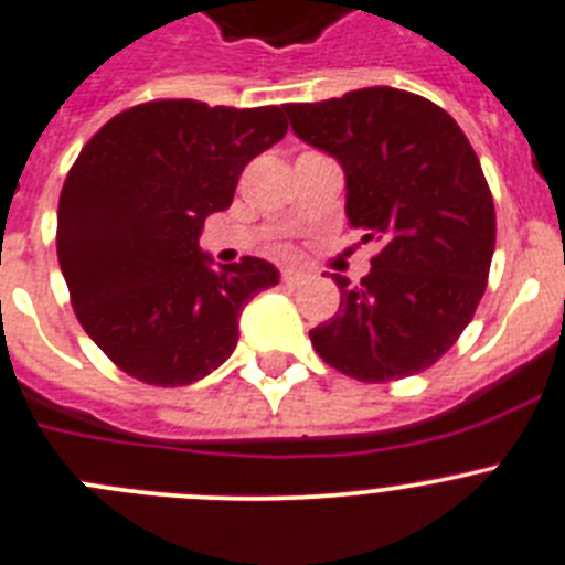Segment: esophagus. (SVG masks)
<instances>
[{"mask_svg":"<svg viewBox=\"0 0 565 565\" xmlns=\"http://www.w3.org/2000/svg\"><path fill=\"white\" fill-rule=\"evenodd\" d=\"M303 278H307V273L301 270H281V281L287 287H298V284H303Z\"/></svg>","mask_w":565,"mask_h":565,"instance_id":"1","label":"esophagus"}]
</instances>
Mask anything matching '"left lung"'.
<instances>
[{"instance_id": "obj_1", "label": "left lung", "mask_w": 565, "mask_h": 565, "mask_svg": "<svg viewBox=\"0 0 565 565\" xmlns=\"http://www.w3.org/2000/svg\"><path fill=\"white\" fill-rule=\"evenodd\" d=\"M292 131L345 171V216L377 242L358 287L309 332L323 363L360 383L430 369L476 315L495 250V205L470 140L422 95L369 86L287 104Z\"/></svg>"}]
</instances>
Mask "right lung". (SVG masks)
Returning a JSON list of instances; mask_svg holds the SVG:
<instances>
[{"label": "right lung", "mask_w": 565, "mask_h": 565, "mask_svg": "<svg viewBox=\"0 0 565 565\" xmlns=\"http://www.w3.org/2000/svg\"><path fill=\"white\" fill-rule=\"evenodd\" d=\"M287 135L281 106L137 104L100 126L58 200V264L75 318L129 377L191 385L236 349L238 315L278 270L242 256L213 270L200 253L238 174Z\"/></svg>", "instance_id": "right-lung-1"}]
</instances>
